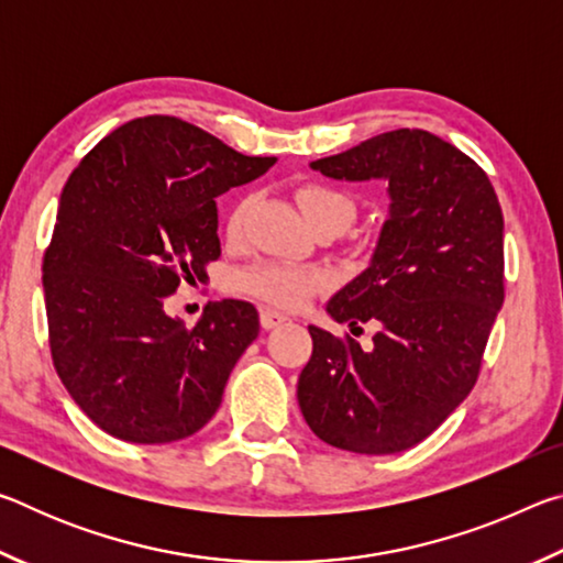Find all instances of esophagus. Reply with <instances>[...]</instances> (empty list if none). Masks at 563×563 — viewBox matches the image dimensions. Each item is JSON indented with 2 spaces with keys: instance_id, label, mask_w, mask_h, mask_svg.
Returning <instances> with one entry per match:
<instances>
[{
  "instance_id": "1",
  "label": "esophagus",
  "mask_w": 563,
  "mask_h": 563,
  "mask_svg": "<svg viewBox=\"0 0 563 563\" xmlns=\"http://www.w3.org/2000/svg\"><path fill=\"white\" fill-rule=\"evenodd\" d=\"M285 320H288V316H285V312H278V310H273V308H263L261 310V325L265 330L278 328V325H283Z\"/></svg>"
}]
</instances>
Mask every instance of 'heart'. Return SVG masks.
<instances>
[{"instance_id":"b5f03b06","label":"heart","mask_w":563,"mask_h":563,"mask_svg":"<svg viewBox=\"0 0 563 563\" xmlns=\"http://www.w3.org/2000/svg\"><path fill=\"white\" fill-rule=\"evenodd\" d=\"M298 201L310 225L340 223L347 228L355 218V201L347 190L328 184H308L298 190ZM241 225V208L228 221V231L235 233ZM328 273L316 268H302L295 263L283 261H258L233 275V290L251 295L275 308H300L318 290L328 288Z\"/></svg>"}]
</instances>
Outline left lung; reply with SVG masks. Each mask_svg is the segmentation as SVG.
I'll use <instances>...</instances> for the list:
<instances>
[{
    "instance_id": "left-lung-1",
    "label": "left lung",
    "mask_w": 563,
    "mask_h": 563,
    "mask_svg": "<svg viewBox=\"0 0 563 563\" xmlns=\"http://www.w3.org/2000/svg\"><path fill=\"white\" fill-rule=\"evenodd\" d=\"M310 168L385 180L389 211L369 265L325 308L350 330L375 322L373 345L310 325L300 412L338 450L405 452L464 402L479 375L504 302L501 206L470 156L419 129L379 133Z\"/></svg>"
}]
</instances>
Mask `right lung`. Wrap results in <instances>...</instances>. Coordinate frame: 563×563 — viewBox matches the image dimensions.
I'll return each mask as SVG.
<instances>
[{
	"instance_id": "1",
	"label": "right lung",
	"mask_w": 563,
	"mask_h": 563,
	"mask_svg": "<svg viewBox=\"0 0 563 563\" xmlns=\"http://www.w3.org/2000/svg\"><path fill=\"white\" fill-rule=\"evenodd\" d=\"M275 156H243L174 117H144L101 139L66 180L44 253L56 375L111 437L166 444L221 407L235 362L258 338V310L208 302L186 328L164 302L221 255L216 198Z\"/></svg>"
}]
</instances>
